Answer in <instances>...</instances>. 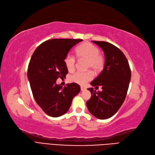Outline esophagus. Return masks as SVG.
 <instances>
[{
  "instance_id": "esophagus-1",
  "label": "esophagus",
  "mask_w": 155,
  "mask_h": 155,
  "mask_svg": "<svg viewBox=\"0 0 155 155\" xmlns=\"http://www.w3.org/2000/svg\"><path fill=\"white\" fill-rule=\"evenodd\" d=\"M86 90V88H85L84 87H81V91H84V90Z\"/></svg>"
}]
</instances>
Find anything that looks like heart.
<instances>
[{
    "mask_svg": "<svg viewBox=\"0 0 155 155\" xmlns=\"http://www.w3.org/2000/svg\"><path fill=\"white\" fill-rule=\"evenodd\" d=\"M99 52L98 47L89 42H84L76 49V54L78 59L86 60V68H92L96 72L102 70L104 65V57ZM64 63L68 71L72 72L75 70L76 59L73 55L67 54L64 58ZM92 78V72L87 71L77 72L71 76L70 79L72 82L84 84Z\"/></svg>",
    "mask_w": 155,
    "mask_h": 155,
    "instance_id": "obj_1",
    "label": "heart"
}]
</instances>
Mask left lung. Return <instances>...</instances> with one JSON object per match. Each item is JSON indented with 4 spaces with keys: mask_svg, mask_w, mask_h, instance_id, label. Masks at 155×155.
<instances>
[{
    "mask_svg": "<svg viewBox=\"0 0 155 155\" xmlns=\"http://www.w3.org/2000/svg\"><path fill=\"white\" fill-rule=\"evenodd\" d=\"M103 49L105 63L103 71L91 84L102 91L88 88L91 97L87 102L90 113L99 119L114 115L124 103L131 79V70L124 53L106 41H92Z\"/></svg>",
    "mask_w": 155,
    "mask_h": 155,
    "instance_id": "1",
    "label": "left lung"
}]
</instances>
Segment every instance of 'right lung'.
Returning <instances> with one entry per match:
<instances>
[{"instance_id":"add662e5","label":"right lung","mask_w":155,"mask_h":155,"mask_svg":"<svg viewBox=\"0 0 155 155\" xmlns=\"http://www.w3.org/2000/svg\"><path fill=\"white\" fill-rule=\"evenodd\" d=\"M81 39H52L36 48L30 60L28 78L36 103L52 117L65 114L73 98L81 90L75 83L63 88L56 84L58 78H65L68 70L64 58L71 48Z\"/></svg>"}]
</instances>
